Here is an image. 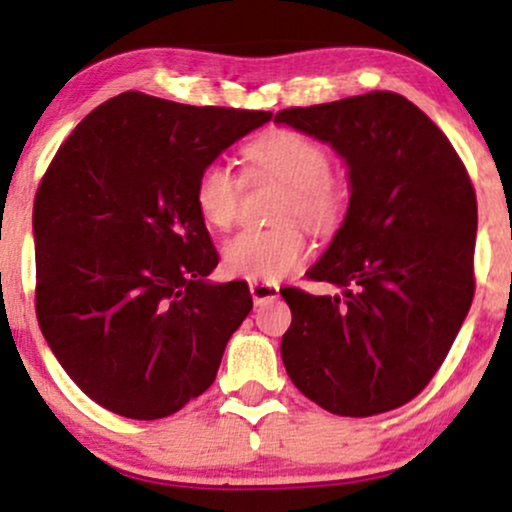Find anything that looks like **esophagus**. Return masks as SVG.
<instances>
[{"label":"esophagus","instance_id":"esophagus-1","mask_svg":"<svg viewBox=\"0 0 512 512\" xmlns=\"http://www.w3.org/2000/svg\"><path fill=\"white\" fill-rule=\"evenodd\" d=\"M250 293L255 303L274 301L279 296V284H272V281H250Z\"/></svg>","mask_w":512,"mask_h":512}]
</instances>
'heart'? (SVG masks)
Returning <instances> with one entry per match:
<instances>
[{
	"instance_id": "heart-1",
	"label": "heart",
	"mask_w": 512,
	"mask_h": 512,
	"mask_svg": "<svg viewBox=\"0 0 512 512\" xmlns=\"http://www.w3.org/2000/svg\"><path fill=\"white\" fill-rule=\"evenodd\" d=\"M250 178L269 175L284 182L272 228H248L223 245V269L248 281H276L308 257V231L330 233L346 211V187L330 170V151L301 129H269L245 146ZM243 178L228 163L211 161L199 170L195 182V207L211 228L233 226L238 219ZM292 221L289 222L288 219Z\"/></svg>"
}]
</instances>
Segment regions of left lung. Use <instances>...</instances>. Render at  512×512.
I'll use <instances>...</instances> for the list:
<instances>
[{
  "instance_id": "obj_1",
  "label": "left lung",
  "mask_w": 512,
  "mask_h": 512,
  "mask_svg": "<svg viewBox=\"0 0 512 512\" xmlns=\"http://www.w3.org/2000/svg\"><path fill=\"white\" fill-rule=\"evenodd\" d=\"M327 142L349 166L342 228L313 281L339 296L281 289L293 385L339 416H373L419 395L443 366L474 298L477 197L443 132L414 103L370 91L274 115Z\"/></svg>"
}]
</instances>
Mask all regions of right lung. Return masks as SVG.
I'll return each instance as SVG.
<instances>
[{"label": "right lung", "instance_id": "1", "mask_svg": "<svg viewBox=\"0 0 512 512\" xmlns=\"http://www.w3.org/2000/svg\"><path fill=\"white\" fill-rule=\"evenodd\" d=\"M264 110L125 91L64 139L35 192V315L93 402L127 419L175 414L214 383L252 310L195 207L199 170L269 122Z\"/></svg>", "mask_w": 512, "mask_h": 512}]
</instances>
